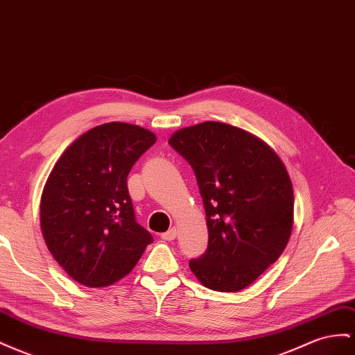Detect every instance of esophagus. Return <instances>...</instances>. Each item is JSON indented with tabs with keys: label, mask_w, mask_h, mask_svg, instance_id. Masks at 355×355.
<instances>
[{
	"label": "esophagus",
	"mask_w": 355,
	"mask_h": 355,
	"mask_svg": "<svg viewBox=\"0 0 355 355\" xmlns=\"http://www.w3.org/2000/svg\"><path fill=\"white\" fill-rule=\"evenodd\" d=\"M178 236V230H176V227H171L168 232H166V233H162L161 234V239L162 241H175V237Z\"/></svg>",
	"instance_id": "obj_1"
}]
</instances>
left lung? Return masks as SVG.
<instances>
[{
  "label": "left lung",
  "mask_w": 355,
  "mask_h": 355,
  "mask_svg": "<svg viewBox=\"0 0 355 355\" xmlns=\"http://www.w3.org/2000/svg\"><path fill=\"white\" fill-rule=\"evenodd\" d=\"M168 145L193 167L209 243L189 269L205 286L236 293L273 264L293 230V185L281 158L241 128L203 122L176 131Z\"/></svg>",
  "instance_id": "8db88e82"
}]
</instances>
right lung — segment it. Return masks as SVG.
I'll return each mask as SVG.
<instances>
[{
	"label": "right lung",
	"instance_id": "obj_1",
	"mask_svg": "<svg viewBox=\"0 0 355 355\" xmlns=\"http://www.w3.org/2000/svg\"><path fill=\"white\" fill-rule=\"evenodd\" d=\"M157 137L123 122L98 125L56 161L42 194L44 242L76 282L98 288L128 275L152 234L136 221L127 178Z\"/></svg>",
	"mask_w": 355,
	"mask_h": 355
}]
</instances>
